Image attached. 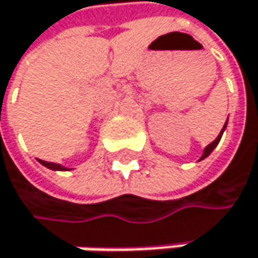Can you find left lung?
Returning a JSON list of instances; mask_svg holds the SVG:
<instances>
[{
  "mask_svg": "<svg viewBox=\"0 0 258 258\" xmlns=\"http://www.w3.org/2000/svg\"><path fill=\"white\" fill-rule=\"evenodd\" d=\"M224 128H226V123H224V126H223V130H221V133L218 135V138L212 142V144H209V145H207L206 148H204V155L201 156V159H204L206 156H209L211 153H212V150H214V148L218 145V142H220V139H221V135H223V132H224Z\"/></svg>",
  "mask_w": 258,
  "mask_h": 258,
  "instance_id": "obj_1",
  "label": "left lung"
}]
</instances>
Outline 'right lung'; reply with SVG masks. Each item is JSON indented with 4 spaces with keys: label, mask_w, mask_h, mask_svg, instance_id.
Returning a JSON list of instances; mask_svg holds the SVG:
<instances>
[{
    "label": "right lung",
    "mask_w": 258,
    "mask_h": 258,
    "mask_svg": "<svg viewBox=\"0 0 258 258\" xmlns=\"http://www.w3.org/2000/svg\"><path fill=\"white\" fill-rule=\"evenodd\" d=\"M43 165H46L47 168H51V170H66L64 167H61V165H58V164H54V162H47V161H41V159H38Z\"/></svg>",
    "instance_id": "1"
}]
</instances>
